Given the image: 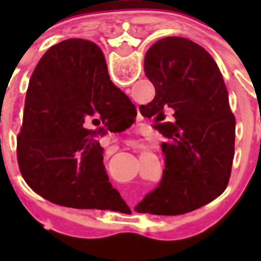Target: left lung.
<instances>
[{
    "label": "left lung",
    "mask_w": 261,
    "mask_h": 261,
    "mask_svg": "<svg viewBox=\"0 0 261 261\" xmlns=\"http://www.w3.org/2000/svg\"><path fill=\"white\" fill-rule=\"evenodd\" d=\"M144 69L155 96L140 111L154 117L167 140L162 144L166 168L158 187L135 211L188 213L218 197L229 183L235 117L227 90L213 57L190 39L168 36L154 43Z\"/></svg>",
    "instance_id": "1"
}]
</instances>
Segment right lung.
<instances>
[{
	"instance_id": "obj_1",
	"label": "right lung",
	"mask_w": 261,
	"mask_h": 261,
	"mask_svg": "<svg viewBox=\"0 0 261 261\" xmlns=\"http://www.w3.org/2000/svg\"><path fill=\"white\" fill-rule=\"evenodd\" d=\"M137 111L107 71L102 49L90 40L68 39L50 47L30 78L17 138L20 174L53 204L114 211L120 193L108 181L103 147L90 123L107 129L133 120Z\"/></svg>"
}]
</instances>
